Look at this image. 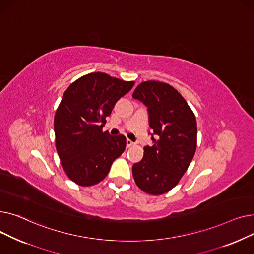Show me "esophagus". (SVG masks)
<instances>
[{"mask_svg": "<svg viewBox=\"0 0 254 254\" xmlns=\"http://www.w3.org/2000/svg\"><path fill=\"white\" fill-rule=\"evenodd\" d=\"M132 145H134V142L130 141L129 139H127V148H129V147H131Z\"/></svg>", "mask_w": 254, "mask_h": 254, "instance_id": "obj_1", "label": "esophagus"}]
</instances>
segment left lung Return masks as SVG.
<instances>
[{"label":"left lung","mask_w":254,"mask_h":254,"mask_svg":"<svg viewBox=\"0 0 254 254\" xmlns=\"http://www.w3.org/2000/svg\"><path fill=\"white\" fill-rule=\"evenodd\" d=\"M132 98L147 106L152 146L144 147L141 162L132 166L138 188L152 195L168 192L178 184L196 149V120L188 102L168 83L148 80Z\"/></svg>","instance_id":"8db88e82"}]
</instances>
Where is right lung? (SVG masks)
<instances>
[{
  "mask_svg": "<svg viewBox=\"0 0 254 254\" xmlns=\"http://www.w3.org/2000/svg\"><path fill=\"white\" fill-rule=\"evenodd\" d=\"M135 81L95 72L78 78L64 92L55 115L56 147L62 167L80 186L95 185L126 149L124 135L103 131L106 117Z\"/></svg>",
  "mask_w": 254,
  "mask_h": 254,
  "instance_id": "add662e5",
  "label": "right lung"
}]
</instances>
